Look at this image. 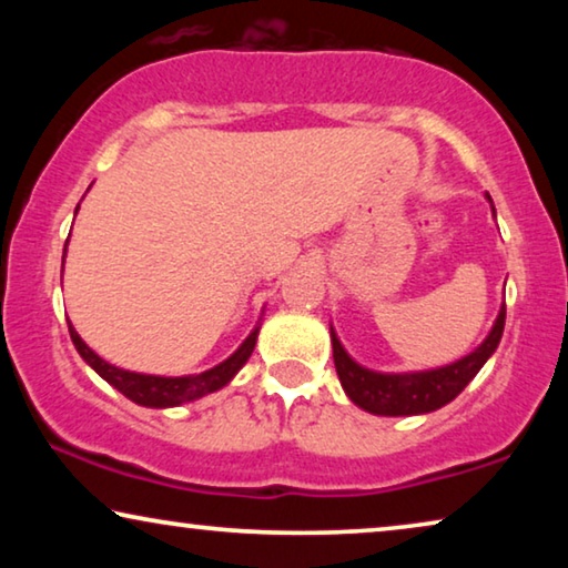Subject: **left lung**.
<instances>
[{"label": "left lung", "mask_w": 568, "mask_h": 568, "mask_svg": "<svg viewBox=\"0 0 568 568\" xmlns=\"http://www.w3.org/2000/svg\"><path fill=\"white\" fill-rule=\"evenodd\" d=\"M488 201H491V196H488ZM504 317H507V307L501 305L494 328L484 344L476 352L463 356V359L439 369L400 372V375H387V372H375L356 364L346 354V348L341 346L336 331L331 325L333 362H336L338 379L352 403L375 416L429 414V410H437L447 406L449 400H455L465 390V385L478 375L480 367L488 362V356L499 346L504 333Z\"/></svg>", "instance_id": "left-lung-1"}]
</instances>
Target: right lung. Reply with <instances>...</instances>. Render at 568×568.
Instances as JSON below:
<instances>
[{
  "label": "right lung",
  "mask_w": 568,
  "mask_h": 568,
  "mask_svg": "<svg viewBox=\"0 0 568 568\" xmlns=\"http://www.w3.org/2000/svg\"><path fill=\"white\" fill-rule=\"evenodd\" d=\"M64 253H67V245H64ZM69 336H72L74 348L80 352L82 359L88 362L108 385H113L115 390L126 395L129 400H134V403H139V406H146V408H173V406H181V403L204 398V395L220 390V387L227 385L230 379L237 375L240 367L251 359V354L255 348V338H258V328H255L251 336L240 344V348L230 356V359H224L222 364H216V367H212V369L201 372V375H185V377L142 375V372H129V369L113 367V364L100 359V356L92 352L88 344H84V341L80 338V333L72 328V323H69Z\"/></svg>",
  "instance_id": "obj_1"
}]
</instances>
